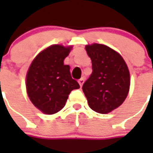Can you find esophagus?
Instances as JSON below:
<instances>
[{
  "label": "esophagus",
  "mask_w": 153,
  "mask_h": 153,
  "mask_svg": "<svg viewBox=\"0 0 153 153\" xmlns=\"http://www.w3.org/2000/svg\"><path fill=\"white\" fill-rule=\"evenodd\" d=\"M78 82H79L80 86L82 87V84H83V82H84V78H83V77H82V78H81V79L78 81Z\"/></svg>",
  "instance_id": "esophagus-1"
}]
</instances>
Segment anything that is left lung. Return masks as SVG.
Wrapping results in <instances>:
<instances>
[{"instance_id":"left-lung-1","label":"left lung","mask_w":153,"mask_h":153,"mask_svg":"<svg viewBox=\"0 0 153 153\" xmlns=\"http://www.w3.org/2000/svg\"><path fill=\"white\" fill-rule=\"evenodd\" d=\"M92 60L93 72L82 86L89 107L107 114L119 107L128 96L130 74L126 62L119 53L104 44L85 46Z\"/></svg>"}]
</instances>
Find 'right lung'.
I'll use <instances>...</instances> for the list:
<instances>
[{
    "mask_svg": "<svg viewBox=\"0 0 153 153\" xmlns=\"http://www.w3.org/2000/svg\"><path fill=\"white\" fill-rule=\"evenodd\" d=\"M72 46L53 44L41 51L26 74V92L30 100L42 113L52 115L64 108L70 93L79 88L71 78L70 66L64 64Z\"/></svg>",
    "mask_w": 153,
    "mask_h": 153,
    "instance_id": "obj_1",
    "label": "right lung"
}]
</instances>
